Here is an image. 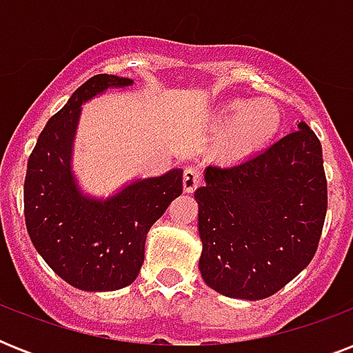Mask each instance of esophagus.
Listing matches in <instances>:
<instances>
[{
	"label": "esophagus",
	"mask_w": 353,
	"mask_h": 353,
	"mask_svg": "<svg viewBox=\"0 0 353 353\" xmlns=\"http://www.w3.org/2000/svg\"><path fill=\"white\" fill-rule=\"evenodd\" d=\"M201 183V172L196 166H188L183 172V188H185V192H194L198 185Z\"/></svg>",
	"instance_id": "34e87169"
}]
</instances>
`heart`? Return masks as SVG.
<instances>
[{"label":"heart","instance_id":"b5f03b06","mask_svg":"<svg viewBox=\"0 0 353 353\" xmlns=\"http://www.w3.org/2000/svg\"><path fill=\"white\" fill-rule=\"evenodd\" d=\"M220 152L225 157H245L271 141L280 126L279 108L269 101H234L221 113Z\"/></svg>","mask_w":353,"mask_h":353}]
</instances>
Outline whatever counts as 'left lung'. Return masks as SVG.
<instances>
[{
	"label": "left lung",
	"mask_w": 353,
	"mask_h": 353,
	"mask_svg": "<svg viewBox=\"0 0 353 353\" xmlns=\"http://www.w3.org/2000/svg\"><path fill=\"white\" fill-rule=\"evenodd\" d=\"M194 198L205 284L231 299H268L317 251L328 209L321 141L299 122L238 165L207 166Z\"/></svg>",
	"instance_id": "8db88e82"
}]
</instances>
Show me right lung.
Listing matches in <instances>:
<instances>
[{
  "mask_svg": "<svg viewBox=\"0 0 353 353\" xmlns=\"http://www.w3.org/2000/svg\"><path fill=\"white\" fill-rule=\"evenodd\" d=\"M132 79L95 74L74 91L38 137L23 185L25 223L47 265L73 288L115 291L137 279L150 227L183 192V170L130 183L108 199L79 188L71 155L82 104Z\"/></svg>",
  "mask_w": 353,
  "mask_h": 353,
  "instance_id": "add662e5",
  "label": "right lung"
}]
</instances>
